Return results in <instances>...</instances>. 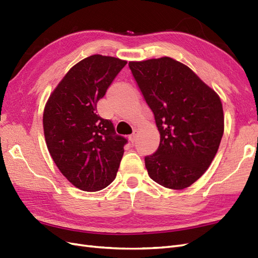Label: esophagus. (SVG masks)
Returning a JSON list of instances; mask_svg holds the SVG:
<instances>
[{
  "label": "esophagus",
  "mask_w": 258,
  "mask_h": 258,
  "mask_svg": "<svg viewBox=\"0 0 258 258\" xmlns=\"http://www.w3.org/2000/svg\"><path fill=\"white\" fill-rule=\"evenodd\" d=\"M137 138H138V130H135L134 134H132L130 137H129V140L131 143H135L137 141Z\"/></svg>",
  "instance_id": "obj_1"
}]
</instances>
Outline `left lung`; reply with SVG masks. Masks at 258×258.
I'll return each mask as SVG.
<instances>
[{"label": "left lung", "mask_w": 258, "mask_h": 258, "mask_svg": "<svg viewBox=\"0 0 258 258\" xmlns=\"http://www.w3.org/2000/svg\"><path fill=\"white\" fill-rule=\"evenodd\" d=\"M129 68L155 116L160 143L145 157L153 181L184 189L204 174L224 134L217 93L191 70L172 58L131 61Z\"/></svg>", "instance_id": "left-lung-1"}]
</instances>
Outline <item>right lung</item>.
<instances>
[{
    "instance_id": "1",
    "label": "right lung",
    "mask_w": 258,
    "mask_h": 258,
    "mask_svg": "<svg viewBox=\"0 0 258 258\" xmlns=\"http://www.w3.org/2000/svg\"><path fill=\"white\" fill-rule=\"evenodd\" d=\"M127 61L93 54L76 63L52 91L43 115L44 136L54 163L69 182L85 191L110 185L127 139L97 114L98 101Z\"/></svg>"
}]
</instances>
